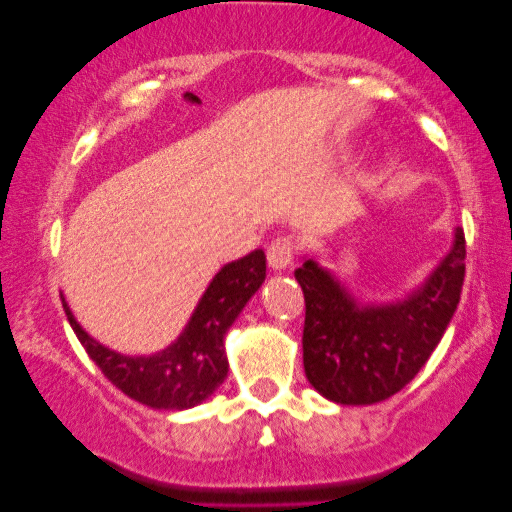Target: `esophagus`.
I'll use <instances>...</instances> for the list:
<instances>
[{
    "label": "esophagus",
    "mask_w": 512,
    "mask_h": 512,
    "mask_svg": "<svg viewBox=\"0 0 512 512\" xmlns=\"http://www.w3.org/2000/svg\"><path fill=\"white\" fill-rule=\"evenodd\" d=\"M293 256H296V242H293V237L282 235V237H277V240L270 242V247H268L270 268H275V270L289 268V265L293 263Z\"/></svg>",
    "instance_id": "34e87169"
}]
</instances>
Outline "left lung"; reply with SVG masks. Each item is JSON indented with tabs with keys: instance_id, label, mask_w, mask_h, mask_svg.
Instances as JSON below:
<instances>
[{
	"instance_id": "obj_1",
	"label": "left lung",
	"mask_w": 512,
	"mask_h": 512,
	"mask_svg": "<svg viewBox=\"0 0 512 512\" xmlns=\"http://www.w3.org/2000/svg\"><path fill=\"white\" fill-rule=\"evenodd\" d=\"M464 230L429 279L389 305H356L331 272L307 258L296 270L305 296L303 363L314 389L342 405H373L401 391L443 338L466 275Z\"/></svg>"
}]
</instances>
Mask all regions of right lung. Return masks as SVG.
Listing matches in <instances>:
<instances>
[{"instance_id": "1", "label": "right lung", "mask_w": 512, "mask_h": 512, "mask_svg": "<svg viewBox=\"0 0 512 512\" xmlns=\"http://www.w3.org/2000/svg\"><path fill=\"white\" fill-rule=\"evenodd\" d=\"M263 282L265 254L261 249L223 265L200 298L184 333L163 352L151 356L111 352L76 324L65 300L62 307L83 349L114 387L149 408L184 410L205 401L226 380L228 359L223 340Z\"/></svg>"}]
</instances>
